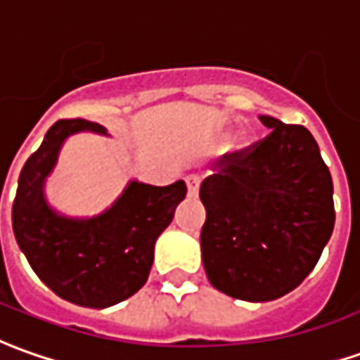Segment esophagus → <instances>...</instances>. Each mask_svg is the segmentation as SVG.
Instances as JSON below:
<instances>
[{"mask_svg": "<svg viewBox=\"0 0 360 360\" xmlns=\"http://www.w3.org/2000/svg\"><path fill=\"white\" fill-rule=\"evenodd\" d=\"M199 175H189V177H187V193H189V197H195V195L199 193Z\"/></svg>", "mask_w": 360, "mask_h": 360, "instance_id": "1", "label": "esophagus"}]
</instances>
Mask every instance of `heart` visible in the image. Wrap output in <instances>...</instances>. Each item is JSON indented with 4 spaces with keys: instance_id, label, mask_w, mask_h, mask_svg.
<instances>
[{
    "instance_id": "heart-1",
    "label": "heart",
    "mask_w": 360,
    "mask_h": 360,
    "mask_svg": "<svg viewBox=\"0 0 360 360\" xmlns=\"http://www.w3.org/2000/svg\"><path fill=\"white\" fill-rule=\"evenodd\" d=\"M238 141H240L242 146H246V143L250 141V139H248V134H246V131H242L240 136H238Z\"/></svg>"
}]
</instances>
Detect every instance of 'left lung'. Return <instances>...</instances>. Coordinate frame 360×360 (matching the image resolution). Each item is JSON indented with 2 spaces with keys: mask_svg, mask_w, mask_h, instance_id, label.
Masks as SVG:
<instances>
[{
  "mask_svg": "<svg viewBox=\"0 0 360 360\" xmlns=\"http://www.w3.org/2000/svg\"><path fill=\"white\" fill-rule=\"evenodd\" d=\"M272 131L226 153L200 183L202 266L219 292L272 302L315 268L335 226L333 181L309 129L260 116Z\"/></svg>",
  "mask_w": 360,
  "mask_h": 360,
  "instance_id": "obj_1",
  "label": "left lung"
}]
</instances>
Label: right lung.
Wrapping results in <instances>:
<instances>
[{
  "label": "right lung",
  "mask_w": 360,
  "mask_h": 360,
  "mask_svg": "<svg viewBox=\"0 0 360 360\" xmlns=\"http://www.w3.org/2000/svg\"><path fill=\"white\" fill-rule=\"evenodd\" d=\"M78 131L108 136L88 120H58L25 161L11 209L13 234L33 272L58 297L82 307H110L148 282L153 248L187 195L185 181L153 187L129 181L112 207L88 219L55 211L45 197L58 151Z\"/></svg>",
  "instance_id": "add662e5"
}]
</instances>
